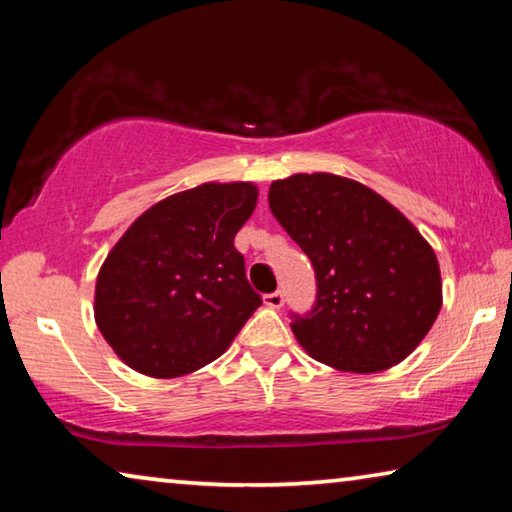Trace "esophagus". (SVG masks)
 Wrapping results in <instances>:
<instances>
[{
    "label": "esophagus",
    "instance_id": "34e87169",
    "mask_svg": "<svg viewBox=\"0 0 512 512\" xmlns=\"http://www.w3.org/2000/svg\"><path fill=\"white\" fill-rule=\"evenodd\" d=\"M264 305L271 307V309H280V307L284 305V293H282V291L266 293V296H264Z\"/></svg>",
    "mask_w": 512,
    "mask_h": 512
}]
</instances>
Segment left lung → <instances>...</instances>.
Wrapping results in <instances>:
<instances>
[{
    "mask_svg": "<svg viewBox=\"0 0 512 512\" xmlns=\"http://www.w3.org/2000/svg\"><path fill=\"white\" fill-rule=\"evenodd\" d=\"M268 205L316 271V307L291 323L309 357L359 375L409 357L443 307L418 228L370 187L323 171L273 180Z\"/></svg>",
    "mask_w": 512,
    "mask_h": 512,
    "instance_id": "left-lung-1",
    "label": "left lung"
}]
</instances>
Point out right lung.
<instances>
[{
	"label": "right lung",
	"instance_id": "right-lung-1",
	"mask_svg": "<svg viewBox=\"0 0 512 512\" xmlns=\"http://www.w3.org/2000/svg\"><path fill=\"white\" fill-rule=\"evenodd\" d=\"M253 183H203L137 216L101 264L94 320L117 357L173 379L230 348L262 305L235 235L255 212Z\"/></svg>",
	"mask_w": 512,
	"mask_h": 512
}]
</instances>
